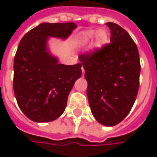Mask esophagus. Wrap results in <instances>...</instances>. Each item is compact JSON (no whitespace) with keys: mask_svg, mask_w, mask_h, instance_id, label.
Listing matches in <instances>:
<instances>
[{"mask_svg":"<svg viewBox=\"0 0 157 157\" xmlns=\"http://www.w3.org/2000/svg\"><path fill=\"white\" fill-rule=\"evenodd\" d=\"M82 75H84V74H85V71H84V69H83V67L82 68Z\"/></svg>","mask_w":157,"mask_h":157,"instance_id":"obj_1","label":"esophagus"}]
</instances>
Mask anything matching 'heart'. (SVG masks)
I'll return each instance as SVG.
<instances>
[{
    "mask_svg": "<svg viewBox=\"0 0 157 157\" xmlns=\"http://www.w3.org/2000/svg\"><path fill=\"white\" fill-rule=\"evenodd\" d=\"M95 37L97 40V45L101 47L103 45H105L108 41V34L105 30H95V29H89L86 30L82 33L81 38L83 42H87L90 41Z\"/></svg>",
    "mask_w": 157,
    "mask_h": 157,
    "instance_id": "b5f03b06",
    "label": "heart"
}]
</instances>
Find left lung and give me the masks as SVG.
Masks as SVG:
<instances>
[{
  "instance_id": "left-lung-1",
  "label": "left lung",
  "mask_w": 157,
  "mask_h": 157,
  "mask_svg": "<svg viewBox=\"0 0 157 157\" xmlns=\"http://www.w3.org/2000/svg\"><path fill=\"white\" fill-rule=\"evenodd\" d=\"M105 25L110 29V43L79 59L85 70L92 114L100 124L112 127L132 109L141 68L139 50L129 34L115 23Z\"/></svg>"
}]
</instances>
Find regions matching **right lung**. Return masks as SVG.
<instances>
[{"label":"right lung","mask_w":157,"mask_h":157,"mask_svg":"<svg viewBox=\"0 0 157 157\" xmlns=\"http://www.w3.org/2000/svg\"><path fill=\"white\" fill-rule=\"evenodd\" d=\"M75 23H42L22 38L13 63V90L23 113L36 122H48L62 115L82 63H59L48 48L50 37L67 39Z\"/></svg>","instance_id":"right-lung-1"}]
</instances>
